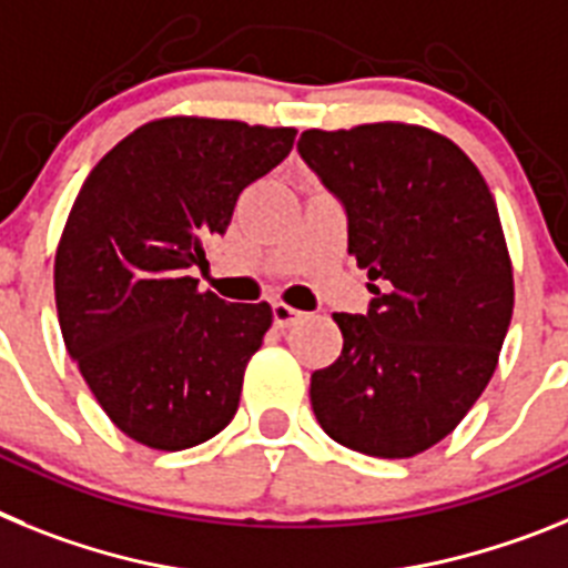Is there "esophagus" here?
Instances as JSON below:
<instances>
[{"label":"esophagus","instance_id":"esophagus-1","mask_svg":"<svg viewBox=\"0 0 568 568\" xmlns=\"http://www.w3.org/2000/svg\"><path fill=\"white\" fill-rule=\"evenodd\" d=\"M305 314L297 312V308H291L288 303H274V325L277 328H291L294 323H300Z\"/></svg>","mask_w":568,"mask_h":568}]
</instances>
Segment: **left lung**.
Wrapping results in <instances>:
<instances>
[{"instance_id": "8db88e82", "label": "left lung", "mask_w": 568, "mask_h": 568, "mask_svg": "<svg viewBox=\"0 0 568 568\" xmlns=\"http://www.w3.org/2000/svg\"><path fill=\"white\" fill-rule=\"evenodd\" d=\"M300 154L348 214L366 314H334L343 352L312 374L339 446L403 460L440 443L489 386L515 308L495 196L452 140L408 122L303 131Z\"/></svg>"}]
</instances>
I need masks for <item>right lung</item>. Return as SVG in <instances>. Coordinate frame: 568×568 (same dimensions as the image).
<instances>
[{
    "label": "right lung",
    "instance_id": "1",
    "mask_svg": "<svg viewBox=\"0 0 568 568\" xmlns=\"http://www.w3.org/2000/svg\"><path fill=\"white\" fill-rule=\"evenodd\" d=\"M294 128L209 116L145 122L82 182L53 260L62 339L111 423L156 452L234 420L268 303H225L189 274Z\"/></svg>",
    "mask_w": 568,
    "mask_h": 568
}]
</instances>
